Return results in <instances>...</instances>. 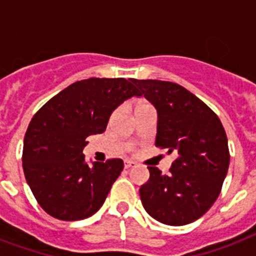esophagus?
Returning a JSON list of instances; mask_svg holds the SVG:
<instances>
[{
  "label": "esophagus",
  "mask_w": 256,
  "mask_h": 256,
  "mask_svg": "<svg viewBox=\"0 0 256 256\" xmlns=\"http://www.w3.org/2000/svg\"><path fill=\"white\" fill-rule=\"evenodd\" d=\"M134 166H136V164L132 162V160H124V168H132Z\"/></svg>",
  "instance_id": "34e87169"
}]
</instances>
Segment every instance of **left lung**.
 Segmentation results:
<instances>
[{
  "label": "left lung",
  "mask_w": 256,
  "mask_h": 256,
  "mask_svg": "<svg viewBox=\"0 0 256 256\" xmlns=\"http://www.w3.org/2000/svg\"><path fill=\"white\" fill-rule=\"evenodd\" d=\"M140 96L156 108V146L175 152L170 174L148 166L150 178L140 188L144 210L168 226L199 219L218 198L230 154L218 116L198 96L174 82L132 80Z\"/></svg>",
  "instance_id": "8db88e82"
}]
</instances>
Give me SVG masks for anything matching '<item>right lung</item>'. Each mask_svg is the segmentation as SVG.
Returning a JSON list of instances; mask_svg holds the SVG:
<instances>
[{
    "label": "right lung",
    "mask_w": 256,
    "mask_h": 256,
    "mask_svg": "<svg viewBox=\"0 0 256 256\" xmlns=\"http://www.w3.org/2000/svg\"><path fill=\"white\" fill-rule=\"evenodd\" d=\"M140 96L132 78H88L74 82L46 102L30 120L22 166L40 206L61 220H81L104 204L122 160L88 164L86 138L106 130L112 112Z\"/></svg>",
    "instance_id": "right-lung-1"
}]
</instances>
